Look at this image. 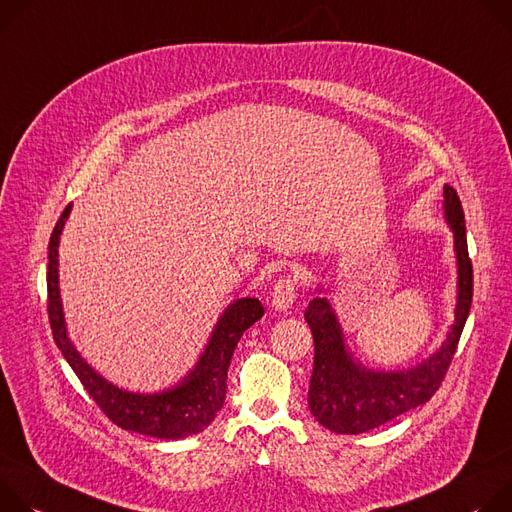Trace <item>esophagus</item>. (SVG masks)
Instances as JSON below:
<instances>
[{
	"label": "esophagus",
	"instance_id": "esophagus-1",
	"mask_svg": "<svg viewBox=\"0 0 512 512\" xmlns=\"http://www.w3.org/2000/svg\"><path fill=\"white\" fill-rule=\"evenodd\" d=\"M297 291H299L297 278H293V276L278 278L274 289H272V307L278 311H287L295 303Z\"/></svg>",
	"mask_w": 512,
	"mask_h": 512
}]
</instances>
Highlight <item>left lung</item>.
I'll use <instances>...</instances> for the list:
<instances>
[{
    "label": "left lung",
    "mask_w": 512,
    "mask_h": 512,
    "mask_svg": "<svg viewBox=\"0 0 512 512\" xmlns=\"http://www.w3.org/2000/svg\"><path fill=\"white\" fill-rule=\"evenodd\" d=\"M445 217L453 230L458 256L456 319L445 344L423 364L405 372H374L358 366L346 350L342 327L327 303L315 297L305 321L311 327L315 360L309 384V409L333 433L358 435L380 427L419 405L439 390L458 350L474 295V270L468 254L466 219L456 189L445 185Z\"/></svg>",
    "instance_id": "8db88e82"
}]
</instances>
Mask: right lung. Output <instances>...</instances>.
Instances as JSON below:
<instances>
[{"label": "right lung", "instance_id": "right-lung-1", "mask_svg": "<svg viewBox=\"0 0 512 512\" xmlns=\"http://www.w3.org/2000/svg\"><path fill=\"white\" fill-rule=\"evenodd\" d=\"M69 211L71 205L65 207L59 221H56L48 242L46 307L54 344L59 346L83 388L111 423L126 431H136L158 439H183L201 433L223 407L227 368H230L242 333L264 315L262 303L258 299H238L227 307L217 321L211 342L199 364L173 390H164L160 394H136L113 386L93 372L67 335L59 295V238Z\"/></svg>", "mask_w": 512, "mask_h": 512}]
</instances>
